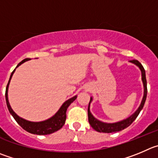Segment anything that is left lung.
Here are the masks:
<instances>
[{
    "label": "left lung",
    "instance_id": "obj_1",
    "mask_svg": "<svg viewBox=\"0 0 158 158\" xmlns=\"http://www.w3.org/2000/svg\"><path fill=\"white\" fill-rule=\"evenodd\" d=\"M129 62L132 63L135 65L140 69L141 72V76H142V82L143 85V97L142 101H141L140 104H139V107L136 109L135 112L128 117L127 118L123 119L122 121H119L117 122H113V123H107V122H101V121L98 120L96 118L94 115L92 114L90 111V103L93 101V97H90V101L89 103V106H88V120H89V123L90 124L91 127L96 130L97 132H105V133H110V132H119V131L123 130L124 129L129 127L131 124L135 121L137 116L139 115V112L143 107L144 104H145L146 99H147V79H146V73L145 70H144L142 64L137 61V60H132L129 61Z\"/></svg>",
    "mask_w": 158,
    "mask_h": 158
}]
</instances>
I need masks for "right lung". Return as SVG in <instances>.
Returning a JSON list of instances; mask_svg holds the SVG:
<instances>
[{
  "label": "right lung",
  "mask_w": 158,
  "mask_h": 158,
  "mask_svg": "<svg viewBox=\"0 0 158 158\" xmlns=\"http://www.w3.org/2000/svg\"><path fill=\"white\" fill-rule=\"evenodd\" d=\"M29 60H30L29 58H26L24 59V60H23L21 62L18 64L17 67L14 69V71L11 72L9 81H8V85H7V87H6V103H7V106H8L9 112L11 113V114L13 116V118L15 119V121L18 122V124H19V126H21L23 129L27 131L29 133L36 134V135H49V134H51L53 133V132H56V131L59 130V129H61V128H62V126H64V122H65L66 120V111H67L68 107H69V105L77 98V95L74 96V97L70 98V99L64 101L57 112H56L52 117L47 119V120L41 121V122H30V121L26 120V119L23 118L19 117V116L15 112L14 110H12V108H11V105H10L9 104V101H8V87H9L10 82H11V78H12V76L13 74H14L15 69H17L19 66L21 65L22 64H23V63L26 62V61H29Z\"/></svg>",
  "instance_id": "1"
}]
</instances>
